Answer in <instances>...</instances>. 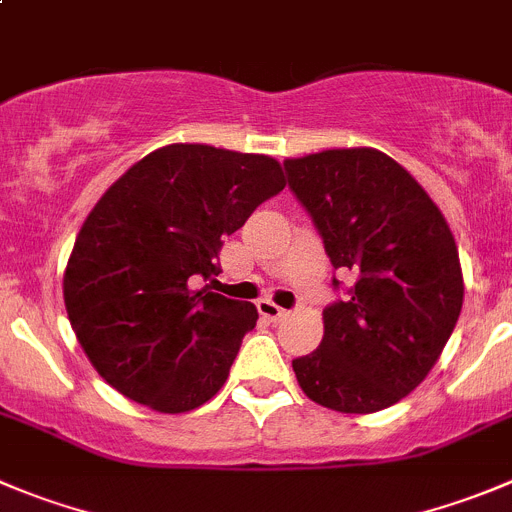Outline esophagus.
<instances>
[{
  "label": "esophagus",
  "mask_w": 512,
  "mask_h": 512,
  "mask_svg": "<svg viewBox=\"0 0 512 512\" xmlns=\"http://www.w3.org/2000/svg\"><path fill=\"white\" fill-rule=\"evenodd\" d=\"M256 306H259V314L269 321H281L286 316V309H281V306L274 304L271 299H261Z\"/></svg>",
  "instance_id": "1"
}]
</instances>
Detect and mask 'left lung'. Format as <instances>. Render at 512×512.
Segmentation results:
<instances>
[{"mask_svg": "<svg viewBox=\"0 0 512 512\" xmlns=\"http://www.w3.org/2000/svg\"><path fill=\"white\" fill-rule=\"evenodd\" d=\"M284 168L332 266L354 281L324 309L319 349L291 362L299 387L344 415L397 405L435 367L460 316L455 236L425 188L374 148L321 150Z\"/></svg>", "mask_w": 512, "mask_h": 512, "instance_id": "obj_1", "label": "left lung"}]
</instances>
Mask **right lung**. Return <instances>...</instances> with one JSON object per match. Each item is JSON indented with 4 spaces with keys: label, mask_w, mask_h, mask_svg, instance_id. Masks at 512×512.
Returning a JSON list of instances; mask_svg holds the SVG:
<instances>
[{
    "label": "right lung",
    "mask_w": 512,
    "mask_h": 512,
    "mask_svg": "<svg viewBox=\"0 0 512 512\" xmlns=\"http://www.w3.org/2000/svg\"><path fill=\"white\" fill-rule=\"evenodd\" d=\"M284 186L269 155L173 143L102 193L62 291L77 342L110 387L163 415L196 410L223 387L259 311L196 284L221 271L223 236Z\"/></svg>",
    "instance_id": "1"
}]
</instances>
